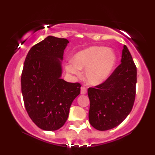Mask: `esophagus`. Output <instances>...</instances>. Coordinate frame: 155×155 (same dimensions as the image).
Returning a JSON list of instances; mask_svg holds the SVG:
<instances>
[{"instance_id": "1", "label": "esophagus", "mask_w": 155, "mask_h": 155, "mask_svg": "<svg viewBox=\"0 0 155 155\" xmlns=\"http://www.w3.org/2000/svg\"><path fill=\"white\" fill-rule=\"evenodd\" d=\"M86 93H87V88L84 87H81V95H85Z\"/></svg>"}]
</instances>
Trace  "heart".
I'll return each mask as SVG.
<instances>
[{"label":"heart","mask_w":155,"mask_h":155,"mask_svg":"<svg viewBox=\"0 0 155 155\" xmlns=\"http://www.w3.org/2000/svg\"><path fill=\"white\" fill-rule=\"evenodd\" d=\"M117 57L112 49L105 47H90L78 51L73 61L66 65L67 71L80 76L85 69V80L88 84L97 86L107 80L116 66Z\"/></svg>","instance_id":"b5f03b06"}]
</instances>
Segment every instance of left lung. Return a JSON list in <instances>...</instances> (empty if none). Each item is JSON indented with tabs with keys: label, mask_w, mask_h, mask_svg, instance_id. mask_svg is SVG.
<instances>
[{
	"label": "left lung",
	"mask_w": 155,
	"mask_h": 155,
	"mask_svg": "<svg viewBox=\"0 0 155 155\" xmlns=\"http://www.w3.org/2000/svg\"><path fill=\"white\" fill-rule=\"evenodd\" d=\"M121 63L105 82L88 89L89 121L94 128L108 130L118 126L130 113L136 97L137 70L124 45Z\"/></svg>",
	"instance_id": "obj_1"
}]
</instances>
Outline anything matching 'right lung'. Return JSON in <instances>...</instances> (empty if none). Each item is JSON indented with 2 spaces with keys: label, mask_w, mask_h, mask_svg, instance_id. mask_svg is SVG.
<instances>
[{
  "label": "right lung",
  "mask_w": 155,
  "mask_h": 155,
  "mask_svg": "<svg viewBox=\"0 0 155 155\" xmlns=\"http://www.w3.org/2000/svg\"><path fill=\"white\" fill-rule=\"evenodd\" d=\"M66 38L49 36L28 51L21 76L25 106L39 128L54 131L64 125L81 84L61 79Z\"/></svg>",
  "instance_id": "obj_1"
}]
</instances>
